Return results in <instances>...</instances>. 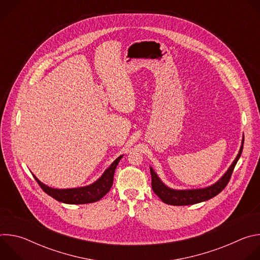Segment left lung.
<instances>
[{
    "mask_svg": "<svg viewBox=\"0 0 260 260\" xmlns=\"http://www.w3.org/2000/svg\"><path fill=\"white\" fill-rule=\"evenodd\" d=\"M243 145H244V138L242 140V144L240 147L239 153L233 164L230 166L228 171L222 175V177L216 181L214 184L210 185L205 188H198V189H174L171 188L160 180L158 175L154 172L152 167H150V173H151V184L152 189L154 193L165 203L172 206H188V205H194L198 203L206 202L214 197H216L218 193H220L222 190L225 188L228 185L231 176L233 174V171L241 157L242 151H243Z\"/></svg>",
    "mask_w": 260,
    "mask_h": 260,
    "instance_id": "8db88e82",
    "label": "left lung"
}]
</instances>
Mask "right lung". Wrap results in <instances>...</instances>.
Listing matches in <instances>:
<instances>
[{
	"label": "right lung",
	"mask_w": 260,
	"mask_h": 260,
	"mask_svg": "<svg viewBox=\"0 0 260 260\" xmlns=\"http://www.w3.org/2000/svg\"><path fill=\"white\" fill-rule=\"evenodd\" d=\"M122 156L123 155L118 156L112 164H111L110 167L105 170V172L96 181L82 187L67 188V189L52 188V187H49L48 185L42 183L34 174L32 176L36 179V181L38 182L41 188L48 196H50L51 198H53L54 200L60 203L70 204V205H82V204L94 203L100 201L104 196H106L109 192L110 188L112 187L114 173Z\"/></svg>",
	"instance_id": "obj_1"
}]
</instances>
